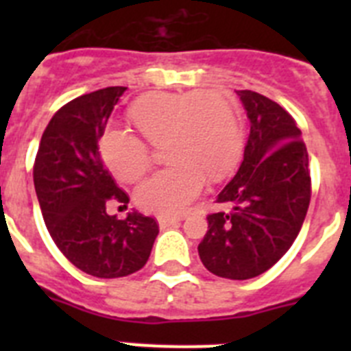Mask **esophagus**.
<instances>
[{
    "instance_id": "34e87169",
    "label": "esophagus",
    "mask_w": 351,
    "mask_h": 351,
    "mask_svg": "<svg viewBox=\"0 0 351 351\" xmlns=\"http://www.w3.org/2000/svg\"><path fill=\"white\" fill-rule=\"evenodd\" d=\"M179 221H181L179 218H170V216H160V218H158V225H160V228H169V226L176 225V223Z\"/></svg>"
}]
</instances>
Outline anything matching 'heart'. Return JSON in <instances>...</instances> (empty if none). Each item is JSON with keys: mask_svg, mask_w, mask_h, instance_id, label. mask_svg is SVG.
Segmentation results:
<instances>
[{"mask_svg": "<svg viewBox=\"0 0 351 351\" xmlns=\"http://www.w3.org/2000/svg\"><path fill=\"white\" fill-rule=\"evenodd\" d=\"M130 119L151 144H165L172 163L137 188L141 209L178 216L210 181L226 178L241 151V128L230 101L214 91L193 95H149L130 108ZM101 158L117 179L133 182L151 165L149 147L125 130H108Z\"/></svg>", "mask_w": 351, "mask_h": 351, "instance_id": "b5f03b06", "label": "heart"}]
</instances>
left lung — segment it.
Listing matches in <instances>:
<instances>
[{
	"label": "left lung",
	"mask_w": 351,
	"mask_h": 351,
	"mask_svg": "<svg viewBox=\"0 0 351 351\" xmlns=\"http://www.w3.org/2000/svg\"><path fill=\"white\" fill-rule=\"evenodd\" d=\"M250 119L244 158L216 202L230 210L207 216L198 244L206 269L226 280L263 274L290 250L311 198L308 151L295 121L255 91H237Z\"/></svg>",
	"instance_id": "1"
}]
</instances>
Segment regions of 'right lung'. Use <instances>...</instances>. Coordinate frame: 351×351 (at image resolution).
<instances>
[{
  "mask_svg": "<svg viewBox=\"0 0 351 351\" xmlns=\"http://www.w3.org/2000/svg\"><path fill=\"white\" fill-rule=\"evenodd\" d=\"M126 88H105L61 107L40 141L33 181L52 241L77 269L95 278H123L147 262L158 225L138 210L125 219L107 204L130 198L114 182L98 151L114 105Z\"/></svg>",
  "mask_w": 351,
  "mask_h": 351,
  "instance_id": "1",
  "label": "right lung"
}]
</instances>
